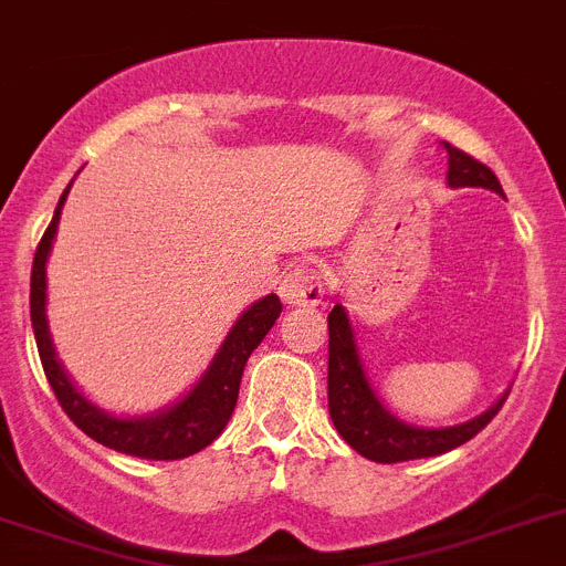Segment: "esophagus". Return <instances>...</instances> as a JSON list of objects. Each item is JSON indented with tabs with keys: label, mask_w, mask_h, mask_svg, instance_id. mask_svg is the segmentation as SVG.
<instances>
[{
	"label": "esophagus",
	"mask_w": 566,
	"mask_h": 566,
	"mask_svg": "<svg viewBox=\"0 0 566 566\" xmlns=\"http://www.w3.org/2000/svg\"><path fill=\"white\" fill-rule=\"evenodd\" d=\"M324 273L316 264H293L282 279V298L296 307H316L324 298Z\"/></svg>",
	"instance_id": "esophagus-1"
}]
</instances>
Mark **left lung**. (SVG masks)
<instances>
[{"label": "left lung", "mask_w": 566, "mask_h": 566, "mask_svg": "<svg viewBox=\"0 0 566 566\" xmlns=\"http://www.w3.org/2000/svg\"><path fill=\"white\" fill-rule=\"evenodd\" d=\"M444 150L450 156L447 159V165H450V170H447L450 188H488L504 196L499 179H495L488 165H481L479 159L467 156L464 150L447 145V142ZM327 331H331V356H327V407H331V419L336 424L338 436L356 453L378 461V464L430 459V455H441L447 450H453V447H461L493 421V416L507 399V392H504L490 410L464 421V424L441 427V430L412 427L407 421L396 419L376 399L365 365H361V356H358L353 324L342 304H336L331 316H327Z\"/></svg>", "instance_id": "8db88e82"}]
</instances>
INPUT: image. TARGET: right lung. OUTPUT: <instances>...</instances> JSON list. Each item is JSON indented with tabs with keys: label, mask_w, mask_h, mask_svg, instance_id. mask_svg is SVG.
<instances>
[{
	"label": "right lung",
	"mask_w": 566,
	"mask_h": 566,
	"mask_svg": "<svg viewBox=\"0 0 566 566\" xmlns=\"http://www.w3.org/2000/svg\"><path fill=\"white\" fill-rule=\"evenodd\" d=\"M71 190V185H67ZM67 190L62 193L53 213L51 224H48L42 242H39L36 255H33L31 270V324L33 336H36L39 358L45 367V376L51 381V390L56 392L59 405L67 412V419L87 432L93 441L119 450L127 455H139V459L154 461H174L188 459V455L199 453L210 441L224 430L228 419L233 416L235 399H239V381H242L244 365H248L250 353L262 344L268 331L276 324L279 313H282V302L276 293L259 298L250 304L248 311L239 316L233 324V331L228 333L224 344L219 347L216 358L210 361L208 373L196 381L193 390L181 401H176L167 410L145 416V419H119L111 412L99 410L96 405L82 396L67 378V373L59 365L56 353H53L51 333H48L45 318V264L48 253H51L53 235L59 228V216H62V205L67 199Z\"/></svg>",
	"instance_id": "add662e5"
}]
</instances>
